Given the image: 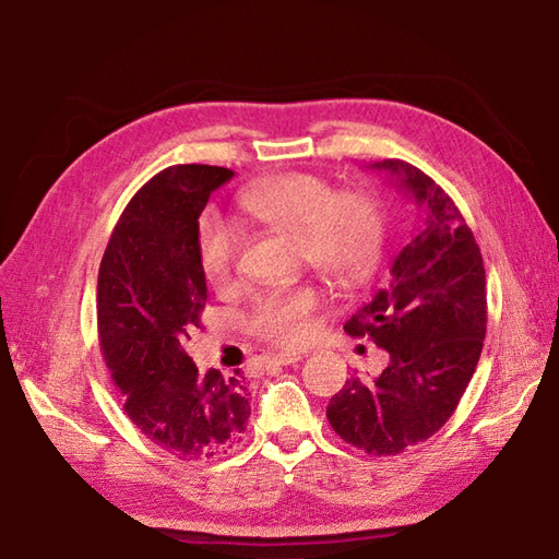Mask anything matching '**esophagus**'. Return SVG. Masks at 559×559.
Segmentation results:
<instances>
[{
  "label": "esophagus",
  "mask_w": 559,
  "mask_h": 559,
  "mask_svg": "<svg viewBox=\"0 0 559 559\" xmlns=\"http://www.w3.org/2000/svg\"><path fill=\"white\" fill-rule=\"evenodd\" d=\"M301 360H304V353H277V356L267 358L270 365H294V362H301Z\"/></svg>",
  "instance_id": "obj_1"
}]
</instances>
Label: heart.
<instances>
[{"mask_svg": "<svg viewBox=\"0 0 559 559\" xmlns=\"http://www.w3.org/2000/svg\"><path fill=\"white\" fill-rule=\"evenodd\" d=\"M239 209L277 233L292 235L298 255L336 289H356L372 277L384 239L379 201L365 189H332L320 175L289 170L263 177L239 194ZM239 233L217 213H206L197 233V261L211 287L233 282ZM320 306L316 284L258 294L247 330L277 346H298L312 334Z\"/></svg>", "mask_w": 559, "mask_h": 559, "instance_id": "b5f03b06", "label": "heart"}]
</instances>
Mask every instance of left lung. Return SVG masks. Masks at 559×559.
<instances>
[{
  "instance_id": "1",
  "label": "left lung",
  "mask_w": 559,
  "mask_h": 559,
  "mask_svg": "<svg viewBox=\"0 0 559 559\" xmlns=\"http://www.w3.org/2000/svg\"><path fill=\"white\" fill-rule=\"evenodd\" d=\"M374 168L396 177L419 221L384 289L344 324L389 353L384 370L350 377L326 419L346 443L382 457L431 439L455 413L484 348L486 270L465 217L429 175L399 158Z\"/></svg>"
}]
</instances>
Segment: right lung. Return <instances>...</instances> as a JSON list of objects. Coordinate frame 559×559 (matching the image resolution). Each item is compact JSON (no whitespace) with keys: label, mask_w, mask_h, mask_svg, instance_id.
<instances>
[{"label":"right lung","mask_w":559,"mask_h":559,"mask_svg":"<svg viewBox=\"0 0 559 559\" xmlns=\"http://www.w3.org/2000/svg\"><path fill=\"white\" fill-rule=\"evenodd\" d=\"M233 175L197 163L154 175L122 211L99 265V346L122 411L182 460L227 453L251 415L239 370L199 374L185 350L209 296L197 261L199 215Z\"/></svg>","instance_id":"right-lung-1"}]
</instances>
